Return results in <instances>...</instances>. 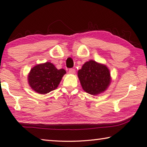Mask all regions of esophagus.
<instances>
[{
  "label": "esophagus",
  "mask_w": 147,
  "mask_h": 147,
  "mask_svg": "<svg viewBox=\"0 0 147 147\" xmlns=\"http://www.w3.org/2000/svg\"><path fill=\"white\" fill-rule=\"evenodd\" d=\"M75 73H76V71H75V69H70L69 70V74H73Z\"/></svg>",
  "instance_id": "1"
}]
</instances>
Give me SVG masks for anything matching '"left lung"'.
Segmentation results:
<instances>
[{
    "label": "left lung",
    "instance_id": "obj_1",
    "mask_svg": "<svg viewBox=\"0 0 147 147\" xmlns=\"http://www.w3.org/2000/svg\"><path fill=\"white\" fill-rule=\"evenodd\" d=\"M78 77L82 89L93 95L105 92L111 81L108 67L93 60L86 62L78 70Z\"/></svg>",
    "mask_w": 147,
    "mask_h": 147
}]
</instances>
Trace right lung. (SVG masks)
<instances>
[{
    "label": "right lung",
    "instance_id": "obj_1",
    "mask_svg": "<svg viewBox=\"0 0 147 147\" xmlns=\"http://www.w3.org/2000/svg\"><path fill=\"white\" fill-rule=\"evenodd\" d=\"M66 71L57 69L50 62L36 65L31 69L28 82L34 92L46 94L56 89Z\"/></svg>",
    "mask_w": 147,
    "mask_h": 147
}]
</instances>
